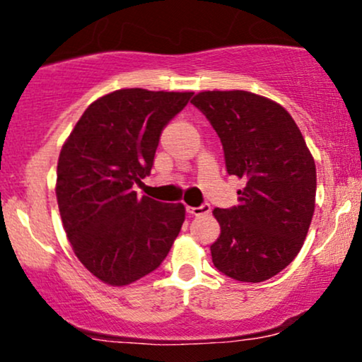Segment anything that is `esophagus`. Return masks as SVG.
<instances>
[{"mask_svg":"<svg viewBox=\"0 0 362 362\" xmlns=\"http://www.w3.org/2000/svg\"><path fill=\"white\" fill-rule=\"evenodd\" d=\"M187 213L192 214V216H202V214H209L211 213V206L207 204V202H204V204L197 206V207H192L189 206L187 207Z\"/></svg>","mask_w":362,"mask_h":362,"instance_id":"34e87169","label":"esophagus"}]
</instances>
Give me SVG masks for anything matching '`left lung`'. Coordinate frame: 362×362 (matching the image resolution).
Wrapping results in <instances>:
<instances>
[{"label": "left lung", "instance_id": "1", "mask_svg": "<svg viewBox=\"0 0 362 362\" xmlns=\"http://www.w3.org/2000/svg\"><path fill=\"white\" fill-rule=\"evenodd\" d=\"M223 144L230 175L245 180L238 206L214 209L211 245L219 272L242 282L279 274L298 255L313 218L317 168L296 122L279 103L250 91H202L192 98Z\"/></svg>", "mask_w": 362, "mask_h": 362}]
</instances>
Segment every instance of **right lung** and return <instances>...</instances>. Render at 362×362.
<instances>
[{"label":"right lung","instance_id":"right-lung-1","mask_svg":"<svg viewBox=\"0 0 362 362\" xmlns=\"http://www.w3.org/2000/svg\"><path fill=\"white\" fill-rule=\"evenodd\" d=\"M190 91L117 90L93 102L57 163V204L76 257L98 279L126 286L156 271L185 219L182 204L138 197L163 129Z\"/></svg>","mask_w":362,"mask_h":362}]
</instances>
